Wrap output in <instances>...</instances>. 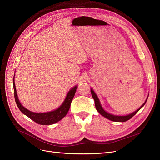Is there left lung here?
I'll return each mask as SVG.
<instances>
[{"instance_id":"1","label":"left lung","mask_w":160,"mask_h":160,"mask_svg":"<svg viewBox=\"0 0 160 160\" xmlns=\"http://www.w3.org/2000/svg\"><path fill=\"white\" fill-rule=\"evenodd\" d=\"M91 93L92 97H93V98L94 99L95 108H96V109L98 110V112L101 115H102L103 116H104L105 118L109 119L111 121H113V122H126V121L130 119L131 118L133 117V116H134L135 114H136L138 112V111L140 109H141V108L145 105V103H146V101H147L146 100V101H145V103L137 111H135V112L131 113V114H129L128 115H125V116H117V115H111L110 113H108V112H106V111L101 106L99 100V99L98 98V96L96 95V94L95 93V92L93 91V89H91Z\"/></svg>"}]
</instances>
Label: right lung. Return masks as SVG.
Returning <instances> with one entry per match:
<instances>
[{"label":"right lung","instance_id":"1","mask_svg":"<svg viewBox=\"0 0 160 160\" xmlns=\"http://www.w3.org/2000/svg\"><path fill=\"white\" fill-rule=\"evenodd\" d=\"M14 79L13 78V88H14V99H15L16 103L18 106V109H20L21 112L27 115V117L33 120L34 122L36 123L41 124V125H52L54 124L57 122H59L61 119L63 118L65 116L67 115V112L69 111L70 108L71 101L73 99L75 92L77 88V86L74 87L73 88L71 89L69 93H67V95L63 103H62L60 107L57 109L50 111V112L47 113H34L29 110L27 109L19 102V100L18 99L16 88H15V84H14Z\"/></svg>","mask_w":160,"mask_h":160}]
</instances>
